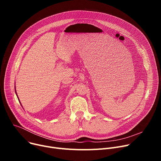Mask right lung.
I'll list each match as a JSON object with an SVG mask.
<instances>
[{"mask_svg": "<svg viewBox=\"0 0 161 161\" xmlns=\"http://www.w3.org/2000/svg\"><path fill=\"white\" fill-rule=\"evenodd\" d=\"M15 93H16V95H17V97H18V95H17V92H16V91H15ZM18 100H19V98H18ZM19 103H20V101H19Z\"/></svg>", "mask_w": 161, "mask_h": 161, "instance_id": "add662e5", "label": "right lung"}]
</instances>
